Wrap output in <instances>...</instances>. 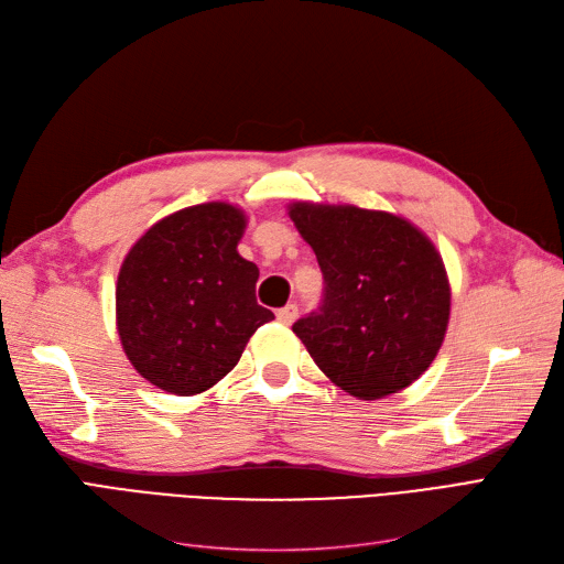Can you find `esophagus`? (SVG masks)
<instances>
[{
  "label": "esophagus",
  "mask_w": 564,
  "mask_h": 564,
  "mask_svg": "<svg viewBox=\"0 0 564 564\" xmlns=\"http://www.w3.org/2000/svg\"><path fill=\"white\" fill-rule=\"evenodd\" d=\"M296 317H299V305H296V303H286L284 308L278 311V319H280L282 324H292Z\"/></svg>",
  "instance_id": "34e87169"
}]
</instances>
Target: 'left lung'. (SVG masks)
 I'll return each instance as SVG.
<instances>
[{
	"label": "left lung",
	"mask_w": 564,
	"mask_h": 564,
	"mask_svg": "<svg viewBox=\"0 0 564 564\" xmlns=\"http://www.w3.org/2000/svg\"><path fill=\"white\" fill-rule=\"evenodd\" d=\"M324 278L319 311L294 322L315 365L360 400L412 386L445 340L452 292L440 251L406 218L294 202Z\"/></svg>",
	"instance_id": "8db88e82"
}]
</instances>
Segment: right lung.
<instances>
[{
    "label": "right lung",
    "mask_w": 564,
    "mask_h": 564,
    "mask_svg": "<svg viewBox=\"0 0 564 564\" xmlns=\"http://www.w3.org/2000/svg\"><path fill=\"white\" fill-rule=\"evenodd\" d=\"M242 209L207 202L158 220L119 268L117 332L133 369L174 395L209 390L275 319L256 303L259 268L237 253Z\"/></svg>",
    "instance_id": "1"
}]
</instances>
